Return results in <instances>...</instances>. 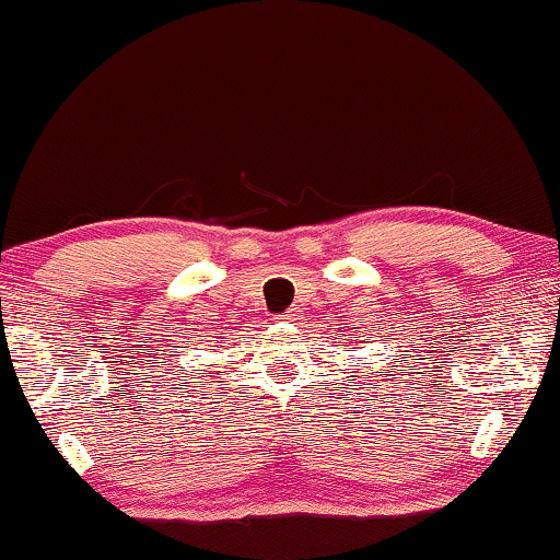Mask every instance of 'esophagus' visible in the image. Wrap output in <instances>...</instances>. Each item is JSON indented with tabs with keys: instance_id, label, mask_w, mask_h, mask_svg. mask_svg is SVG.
<instances>
[{
	"instance_id": "34e87169",
	"label": "esophagus",
	"mask_w": 560,
	"mask_h": 560,
	"mask_svg": "<svg viewBox=\"0 0 560 560\" xmlns=\"http://www.w3.org/2000/svg\"><path fill=\"white\" fill-rule=\"evenodd\" d=\"M277 319H283V322H289V319H294V314H279Z\"/></svg>"
}]
</instances>
